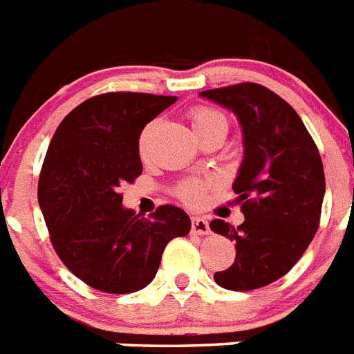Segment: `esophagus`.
<instances>
[{"label": "esophagus", "mask_w": 354, "mask_h": 354, "mask_svg": "<svg viewBox=\"0 0 354 354\" xmlns=\"http://www.w3.org/2000/svg\"><path fill=\"white\" fill-rule=\"evenodd\" d=\"M191 230H192V234H196V236H207V234H210L209 221L203 218H192L191 219Z\"/></svg>", "instance_id": "esophagus-1"}]
</instances>
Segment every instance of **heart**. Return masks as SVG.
I'll list each match as a JSON object with an SVG mask.
<instances>
[{"label":"heart","mask_w":354,"mask_h":354,"mask_svg":"<svg viewBox=\"0 0 354 354\" xmlns=\"http://www.w3.org/2000/svg\"><path fill=\"white\" fill-rule=\"evenodd\" d=\"M189 118H191L192 129L196 131V135H201L205 131H210L214 127H223V129H228V118L223 111L216 108H210V106H196L189 113ZM145 129L144 135L140 138V151L144 153L145 149V136H147ZM207 187L209 182H203V180H198V178H189V180H183L182 183H178L176 189H174V194L180 198L182 201L189 205H198L203 201L205 192H207Z\"/></svg>","instance_id":"obj_1"}]
</instances>
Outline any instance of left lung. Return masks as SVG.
I'll return each instance as SVG.
<instances>
[{"label": "left lung", "mask_w": 354, "mask_h": 354, "mask_svg": "<svg viewBox=\"0 0 354 354\" xmlns=\"http://www.w3.org/2000/svg\"><path fill=\"white\" fill-rule=\"evenodd\" d=\"M200 95L232 109L241 122L245 158L232 189L245 221L234 228L214 219L210 230L236 243V261L214 273V281L250 292L286 275L319 230L322 160L295 109L268 88L241 82Z\"/></svg>", "instance_id": "obj_1"}]
</instances>
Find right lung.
Masks as SVG:
<instances>
[{
    "label": "right lung",
    "instance_id": "obj_1",
    "mask_svg": "<svg viewBox=\"0 0 354 354\" xmlns=\"http://www.w3.org/2000/svg\"><path fill=\"white\" fill-rule=\"evenodd\" d=\"M178 97L109 91L68 113L53 133L37 200L59 259L104 293H133L151 283L165 246L191 232L180 207L142 218L122 207V183L142 174L138 138Z\"/></svg>",
    "mask_w": 354,
    "mask_h": 354
}]
</instances>
